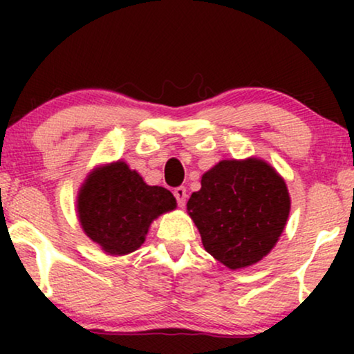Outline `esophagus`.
<instances>
[{
    "label": "esophagus",
    "instance_id": "esophagus-1",
    "mask_svg": "<svg viewBox=\"0 0 354 354\" xmlns=\"http://www.w3.org/2000/svg\"><path fill=\"white\" fill-rule=\"evenodd\" d=\"M174 196H176L178 206L183 207V206H185V203H187V188L185 187H177L176 190H174Z\"/></svg>",
    "mask_w": 354,
    "mask_h": 354
}]
</instances>
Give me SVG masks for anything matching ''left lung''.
Returning <instances> with one entry per match:
<instances>
[{"label": "left lung", "mask_w": 354, "mask_h": 354, "mask_svg": "<svg viewBox=\"0 0 354 354\" xmlns=\"http://www.w3.org/2000/svg\"><path fill=\"white\" fill-rule=\"evenodd\" d=\"M290 193L283 177L259 158L224 159L203 174L187 212L205 250L232 270L259 263L287 225Z\"/></svg>", "instance_id": "8db88e82"}]
</instances>
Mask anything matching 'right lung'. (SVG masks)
<instances>
[{
	"label": "right lung",
	"instance_id": "obj_1",
	"mask_svg": "<svg viewBox=\"0 0 354 354\" xmlns=\"http://www.w3.org/2000/svg\"><path fill=\"white\" fill-rule=\"evenodd\" d=\"M176 207V198L167 188L145 183L143 177L120 159L96 166L77 193L82 229L111 256L138 250L151 222Z\"/></svg>",
	"mask_w": 354,
	"mask_h": 354
}]
</instances>
